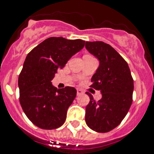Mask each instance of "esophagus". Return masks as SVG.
Instances as JSON below:
<instances>
[{
    "label": "esophagus",
    "instance_id": "34e87169",
    "mask_svg": "<svg viewBox=\"0 0 154 154\" xmlns=\"http://www.w3.org/2000/svg\"><path fill=\"white\" fill-rule=\"evenodd\" d=\"M84 94V91H83L81 89L77 88V95H81V94Z\"/></svg>",
    "mask_w": 154,
    "mask_h": 154
}]
</instances>
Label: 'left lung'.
I'll return each instance as SVG.
<instances>
[{
  "label": "left lung",
  "instance_id": "left-lung-1",
  "mask_svg": "<svg viewBox=\"0 0 154 154\" xmlns=\"http://www.w3.org/2000/svg\"><path fill=\"white\" fill-rule=\"evenodd\" d=\"M88 51L99 60L92 76V88L101 91L99 101L86 92L90 102L86 106L85 121L97 133H107L121 123L128 113L133 93V79L128 63L109 44L100 41L86 42Z\"/></svg>",
  "mask_w": 154,
  "mask_h": 154
}]
</instances>
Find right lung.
Wrapping results in <instances>:
<instances>
[{"instance_id": "obj_1", "label": "right lung", "mask_w": 154, "mask_h": 154, "mask_svg": "<svg viewBox=\"0 0 154 154\" xmlns=\"http://www.w3.org/2000/svg\"><path fill=\"white\" fill-rule=\"evenodd\" d=\"M81 39L50 37L27 55L18 77L19 101L34 125L54 129L65 122L67 109L77 94L73 87L57 89L52 85L59 68L85 46Z\"/></svg>"}]
</instances>
